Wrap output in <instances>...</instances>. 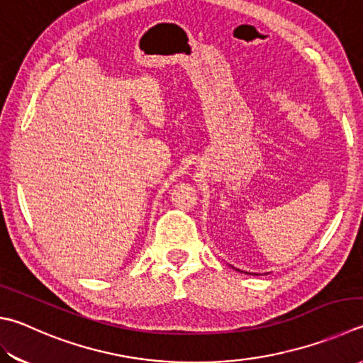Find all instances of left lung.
I'll list each match as a JSON object with an SVG mask.
<instances>
[{
  "instance_id": "1",
  "label": "left lung",
  "mask_w": 363,
  "mask_h": 363,
  "mask_svg": "<svg viewBox=\"0 0 363 363\" xmlns=\"http://www.w3.org/2000/svg\"><path fill=\"white\" fill-rule=\"evenodd\" d=\"M232 269H235V267H232ZM235 270H237V272H242V270H238V269H235ZM242 273H243V272H242ZM245 273H248V272H245Z\"/></svg>"
}]
</instances>
